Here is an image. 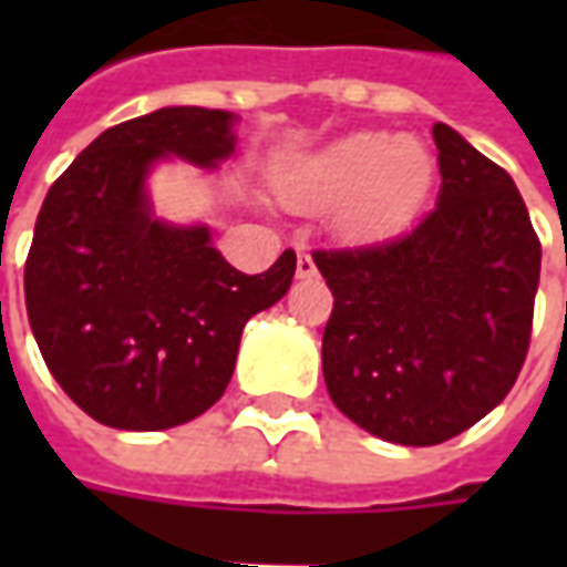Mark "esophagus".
<instances>
[{
  "mask_svg": "<svg viewBox=\"0 0 567 567\" xmlns=\"http://www.w3.org/2000/svg\"><path fill=\"white\" fill-rule=\"evenodd\" d=\"M312 276H319V267H316L309 251H300L297 255V279H312Z\"/></svg>",
  "mask_w": 567,
  "mask_h": 567,
  "instance_id": "1",
  "label": "esophagus"
}]
</instances>
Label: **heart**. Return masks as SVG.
Returning <instances> with one entry per match:
<instances>
[{"label":"heart","mask_w":567,"mask_h":567,"mask_svg":"<svg viewBox=\"0 0 567 567\" xmlns=\"http://www.w3.org/2000/svg\"><path fill=\"white\" fill-rule=\"evenodd\" d=\"M434 185V157L419 140L358 130L321 148L300 151L276 169L279 197L300 212H333L346 236L401 230Z\"/></svg>","instance_id":"obj_1"}]
</instances>
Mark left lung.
Masks as SVG:
<instances>
[{"label":"left lung","instance_id":"left-lung-1","mask_svg":"<svg viewBox=\"0 0 567 567\" xmlns=\"http://www.w3.org/2000/svg\"><path fill=\"white\" fill-rule=\"evenodd\" d=\"M437 209L392 243L316 251L333 295L321 370L373 437L434 446L507 398L523 370L540 243L513 178L434 124Z\"/></svg>","mask_w":567,"mask_h":567}]
</instances>
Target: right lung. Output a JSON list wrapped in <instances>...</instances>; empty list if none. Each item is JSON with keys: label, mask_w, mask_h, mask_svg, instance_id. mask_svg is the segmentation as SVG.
<instances>
[{"label": "right lung", "mask_w": 567, "mask_h": 567, "mask_svg": "<svg viewBox=\"0 0 567 567\" xmlns=\"http://www.w3.org/2000/svg\"><path fill=\"white\" fill-rule=\"evenodd\" d=\"M234 112L166 105L109 127L56 178L39 212L23 291L60 389L96 422L163 431L203 416L234 377L251 316L295 279L288 248L246 276L209 224L154 212L148 178L169 161L215 173L236 151Z\"/></svg>", "instance_id": "1"}]
</instances>
